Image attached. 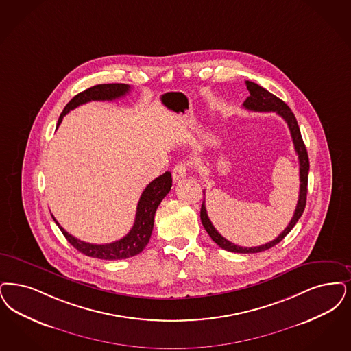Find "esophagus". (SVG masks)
I'll return each mask as SVG.
<instances>
[{"label":"esophagus","instance_id":"34e87169","mask_svg":"<svg viewBox=\"0 0 351 351\" xmlns=\"http://www.w3.org/2000/svg\"><path fill=\"white\" fill-rule=\"evenodd\" d=\"M188 173V166L185 163H178L173 169H172V178L175 182L182 180V178H185Z\"/></svg>","mask_w":351,"mask_h":351}]
</instances>
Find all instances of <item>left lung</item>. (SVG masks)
Here are the masks:
<instances>
[{
	"mask_svg": "<svg viewBox=\"0 0 351 351\" xmlns=\"http://www.w3.org/2000/svg\"><path fill=\"white\" fill-rule=\"evenodd\" d=\"M247 88L250 91V97L244 100L243 107L245 110H250L253 112H277L280 117L287 123V126L290 129V134L293 138L294 143L295 153L298 154L299 159V180H300V188H299V199L295 208L294 215L290 221L289 226L280 232L278 238L269 241L267 244L258 245V247H240L231 241H228L227 239L223 238L211 223L209 217H208V211L205 206V198L201 206V222L205 227L206 232L210 235V238L214 240V243H217L222 250L230 251V252L235 253H258L263 251H267L269 248L274 247L276 244H278L282 239L285 238L296 225V222L299 221V218L302 217L304 208H306V199H307V185H308V171L309 160L308 154H307V149L306 145L302 138L300 134V129L298 125V121L295 119L294 113L289 108V106L277 98L276 95H273L271 93H269L264 87H261L260 84H254L251 81H245ZM205 195V193H204Z\"/></svg>",
	"mask_w": 351,
	"mask_h": 351,
	"instance_id": "8db88e82",
	"label": "left lung"
}]
</instances>
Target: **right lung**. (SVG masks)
I'll list each match as a JSON object with an SVG mask.
<instances>
[{"label": "right lung", "instance_id": "right-lung-1", "mask_svg": "<svg viewBox=\"0 0 351 351\" xmlns=\"http://www.w3.org/2000/svg\"><path fill=\"white\" fill-rule=\"evenodd\" d=\"M129 91H130V86L125 84L93 86L82 93L77 94L65 106L64 111L58 117L57 126L61 124L62 117L66 113L71 112V110L77 108L81 104L88 103L91 100H114V99L125 97ZM171 186H172V176L169 171L150 182L141 195L140 201L137 204L134 225L132 227V230L124 238L108 244H91V243H86L80 239L74 238L58 225L53 215L52 218L60 227L64 237L80 252L94 258H100V260H123V258L138 254L147 245L153 232V227H154L155 211L158 209L159 204L162 202V199L169 195Z\"/></svg>", "mask_w": 351, "mask_h": 351}]
</instances>
